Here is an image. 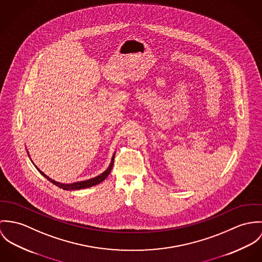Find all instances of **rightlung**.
Returning <instances> with one entry per match:
<instances>
[{
	"instance_id": "1",
	"label": "right lung",
	"mask_w": 262,
	"mask_h": 262,
	"mask_svg": "<svg viewBox=\"0 0 262 262\" xmlns=\"http://www.w3.org/2000/svg\"><path fill=\"white\" fill-rule=\"evenodd\" d=\"M116 155V154H115ZM115 155L113 156V159H112V163L110 165V167L107 168V170H105L102 174L95 177V178H92V179H89L88 181H82V182H76V183H73V184H62V183H58L52 179H50L48 176L44 174L43 172H41L37 167V170L43 174L48 181H50L52 184L56 185L59 188L63 189V190H66V191H71V190H79V189H85V188H89V187H92L94 185H97L99 183H101L102 181H104L106 179V177L110 174V173L112 172V169H113V166H114V162H115Z\"/></svg>"
}]
</instances>
